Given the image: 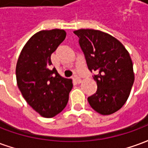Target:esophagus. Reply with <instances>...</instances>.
<instances>
[{
  "label": "esophagus",
  "instance_id": "esophagus-1",
  "mask_svg": "<svg viewBox=\"0 0 148 148\" xmlns=\"http://www.w3.org/2000/svg\"><path fill=\"white\" fill-rule=\"evenodd\" d=\"M73 80H74V82L77 84H80L81 82H82V79H81L80 77H77V75H74V77H73Z\"/></svg>",
  "mask_w": 148,
  "mask_h": 148
}]
</instances>
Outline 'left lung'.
<instances>
[{
  "mask_svg": "<svg viewBox=\"0 0 148 148\" xmlns=\"http://www.w3.org/2000/svg\"><path fill=\"white\" fill-rule=\"evenodd\" d=\"M74 33L91 72L97 90L88 97L90 106L101 115L114 113L127 101L135 75L129 53L118 39L93 29H79Z\"/></svg>",
  "mask_w": 148,
  "mask_h": 148,
  "instance_id": "left-lung-1",
  "label": "left lung"
}]
</instances>
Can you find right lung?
<instances>
[{"label": "right lung", "mask_w": 148, "mask_h": 148, "mask_svg": "<svg viewBox=\"0 0 148 148\" xmlns=\"http://www.w3.org/2000/svg\"><path fill=\"white\" fill-rule=\"evenodd\" d=\"M62 29L42 30L31 37L18 58L16 75L19 90L27 104L43 117L51 118L66 106L73 87L71 79L59 75L51 55L66 38Z\"/></svg>", "instance_id": "add662e5"}]
</instances>
